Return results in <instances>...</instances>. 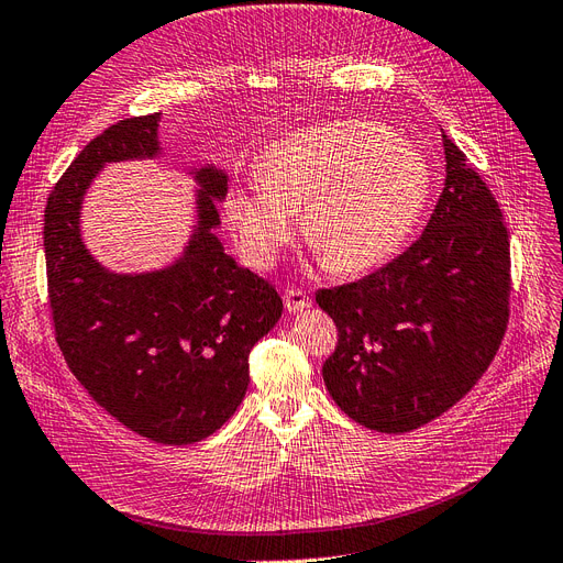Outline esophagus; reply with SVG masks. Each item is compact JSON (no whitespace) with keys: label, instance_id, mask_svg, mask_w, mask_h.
Wrapping results in <instances>:
<instances>
[{"label":"esophagus","instance_id":"34e87169","mask_svg":"<svg viewBox=\"0 0 563 563\" xmlns=\"http://www.w3.org/2000/svg\"><path fill=\"white\" fill-rule=\"evenodd\" d=\"M284 305L288 312H302L310 308L312 300H310V296H305V291H300V288H286Z\"/></svg>","mask_w":563,"mask_h":563}]
</instances>
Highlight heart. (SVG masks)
Instances as JSON below:
<instances>
[{
  "instance_id": "b5f03b06",
  "label": "heart",
  "mask_w": 563,
  "mask_h": 563,
  "mask_svg": "<svg viewBox=\"0 0 563 563\" xmlns=\"http://www.w3.org/2000/svg\"><path fill=\"white\" fill-rule=\"evenodd\" d=\"M430 190V164L413 143L347 119L272 143L258 176L228 192L225 216L244 261L267 269L305 203V240L338 275H362L408 244Z\"/></svg>"
}]
</instances>
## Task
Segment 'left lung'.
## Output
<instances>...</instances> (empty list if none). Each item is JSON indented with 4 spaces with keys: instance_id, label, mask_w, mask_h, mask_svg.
Instances as JSON below:
<instances>
[{
    "instance_id": "left-lung-1",
    "label": "left lung",
    "mask_w": 563,
    "mask_h": 563,
    "mask_svg": "<svg viewBox=\"0 0 563 563\" xmlns=\"http://www.w3.org/2000/svg\"><path fill=\"white\" fill-rule=\"evenodd\" d=\"M446 180L428 228L360 282L317 291L338 327L321 366L329 395L378 432H411L463 399L496 356L509 319L503 211L441 133Z\"/></svg>"
}]
</instances>
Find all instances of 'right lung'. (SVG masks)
I'll return each instance as SVG.
<instances>
[{
	"label": "right lung",
	"mask_w": 563,
	"mask_h": 563,
	"mask_svg": "<svg viewBox=\"0 0 563 563\" xmlns=\"http://www.w3.org/2000/svg\"><path fill=\"white\" fill-rule=\"evenodd\" d=\"M159 112L112 124L84 147L48 195L44 253L56 343L98 406L157 444L220 430L249 387V352L282 317L275 286L236 265L213 230L228 176L195 168L197 225L180 258L114 275L79 234L84 192L110 162L152 159Z\"/></svg>",
	"instance_id": "obj_1"
}]
</instances>
